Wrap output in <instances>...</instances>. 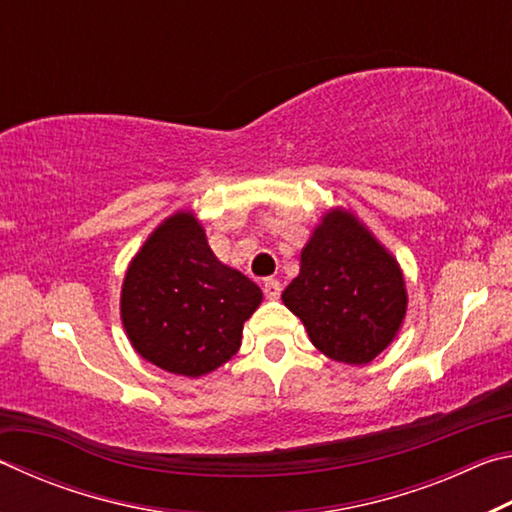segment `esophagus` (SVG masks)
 Wrapping results in <instances>:
<instances>
[{
    "label": "esophagus",
    "instance_id": "esophagus-1",
    "mask_svg": "<svg viewBox=\"0 0 512 512\" xmlns=\"http://www.w3.org/2000/svg\"><path fill=\"white\" fill-rule=\"evenodd\" d=\"M280 293H282V284L273 280V277H268V280L264 282V296L268 300H277V298H280Z\"/></svg>",
    "mask_w": 512,
    "mask_h": 512
}]
</instances>
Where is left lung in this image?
Listing matches in <instances>:
<instances>
[{"instance_id": "8db88e82", "label": "left lung", "mask_w": 512, "mask_h": 512, "mask_svg": "<svg viewBox=\"0 0 512 512\" xmlns=\"http://www.w3.org/2000/svg\"><path fill=\"white\" fill-rule=\"evenodd\" d=\"M282 302L325 357L366 366L400 334L409 296L395 255L339 205L320 216Z\"/></svg>"}]
</instances>
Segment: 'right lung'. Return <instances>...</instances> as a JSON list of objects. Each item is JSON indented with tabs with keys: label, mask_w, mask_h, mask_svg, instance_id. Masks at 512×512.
I'll use <instances>...</instances> for the list:
<instances>
[{
	"label": "right lung",
	"mask_w": 512,
	"mask_h": 512,
	"mask_svg": "<svg viewBox=\"0 0 512 512\" xmlns=\"http://www.w3.org/2000/svg\"><path fill=\"white\" fill-rule=\"evenodd\" d=\"M262 298L253 280L212 253L194 210H178L128 264L119 314L142 359L173 375L203 377L235 357Z\"/></svg>",
	"instance_id": "add662e5"
}]
</instances>
